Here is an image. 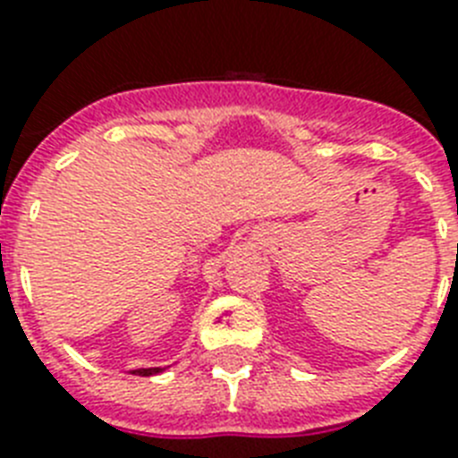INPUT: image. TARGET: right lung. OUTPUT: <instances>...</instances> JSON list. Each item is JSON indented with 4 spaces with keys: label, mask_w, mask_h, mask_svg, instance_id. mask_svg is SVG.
<instances>
[{
    "label": "right lung",
    "mask_w": 458,
    "mask_h": 458,
    "mask_svg": "<svg viewBox=\"0 0 458 458\" xmlns=\"http://www.w3.org/2000/svg\"><path fill=\"white\" fill-rule=\"evenodd\" d=\"M162 371V367H150V369H133L131 374H136V377H152V374H159Z\"/></svg>",
    "instance_id": "right-lung-1"
}]
</instances>
